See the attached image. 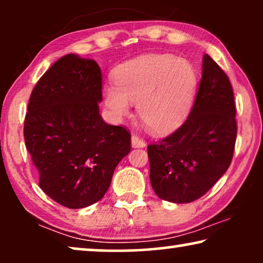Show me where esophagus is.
Listing matches in <instances>:
<instances>
[{
	"label": "esophagus",
	"instance_id": "34e87169",
	"mask_svg": "<svg viewBox=\"0 0 263 263\" xmlns=\"http://www.w3.org/2000/svg\"><path fill=\"white\" fill-rule=\"evenodd\" d=\"M132 146L134 147V148H143V147L146 146V143L143 140L138 136L136 134H133L132 135Z\"/></svg>",
	"mask_w": 263,
	"mask_h": 263
}]
</instances>
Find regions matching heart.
Listing matches in <instances>:
<instances>
[{"label":"heart","mask_w":263,"mask_h":263,"mask_svg":"<svg viewBox=\"0 0 263 263\" xmlns=\"http://www.w3.org/2000/svg\"><path fill=\"white\" fill-rule=\"evenodd\" d=\"M114 85L103 88V99L117 120L128 116L136 103L139 118L154 134L177 129L192 110L197 73L185 59L168 53H148L115 69Z\"/></svg>","instance_id":"1"}]
</instances>
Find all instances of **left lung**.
Wrapping results in <instances>:
<instances>
[{
  "label": "left lung",
  "mask_w": 263,
  "mask_h": 263,
  "mask_svg": "<svg viewBox=\"0 0 263 263\" xmlns=\"http://www.w3.org/2000/svg\"><path fill=\"white\" fill-rule=\"evenodd\" d=\"M236 136L231 82L204 53L199 91L186 121L171 135L147 147L153 190L168 202L200 199L229 168Z\"/></svg>",
  "instance_id": "obj_1"
}]
</instances>
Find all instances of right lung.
<instances>
[{
  "instance_id": "add662e5",
  "label": "right lung",
  "mask_w": 263,
  "mask_h": 263,
  "mask_svg": "<svg viewBox=\"0 0 263 263\" xmlns=\"http://www.w3.org/2000/svg\"><path fill=\"white\" fill-rule=\"evenodd\" d=\"M102 100L98 63L68 53L39 79L28 102L24 136L39 186L71 210L102 199L130 152L127 129L100 116Z\"/></svg>"
}]
</instances>
